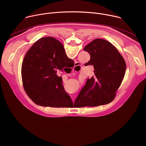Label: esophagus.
<instances>
[{
    "mask_svg": "<svg viewBox=\"0 0 146 146\" xmlns=\"http://www.w3.org/2000/svg\"><path fill=\"white\" fill-rule=\"evenodd\" d=\"M75 66L74 68V71L76 72H80L81 69V65L80 63H78V62H76V63L75 64Z\"/></svg>",
    "mask_w": 146,
    "mask_h": 146,
    "instance_id": "1",
    "label": "esophagus"
}]
</instances>
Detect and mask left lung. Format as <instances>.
I'll use <instances>...</instances> for the list:
<instances>
[{"instance_id": "left-lung-1", "label": "left lung", "mask_w": 146, "mask_h": 146, "mask_svg": "<svg viewBox=\"0 0 146 146\" xmlns=\"http://www.w3.org/2000/svg\"><path fill=\"white\" fill-rule=\"evenodd\" d=\"M84 50L91 56L86 65L94 66L95 76L87 79L75 102L82 107L106 105L114 100L121 86L125 62L117 49L104 39L94 40Z\"/></svg>"}]
</instances>
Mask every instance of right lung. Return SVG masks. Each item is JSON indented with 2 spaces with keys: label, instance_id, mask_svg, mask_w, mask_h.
<instances>
[{
  "label": "right lung",
  "instance_id": "obj_1",
  "mask_svg": "<svg viewBox=\"0 0 146 146\" xmlns=\"http://www.w3.org/2000/svg\"><path fill=\"white\" fill-rule=\"evenodd\" d=\"M74 66L64 46L52 37L41 38L27 52L22 64L24 88L29 97L43 106L65 108L72 100L62 85L57 70Z\"/></svg>",
  "mask_w": 146,
  "mask_h": 146
}]
</instances>
